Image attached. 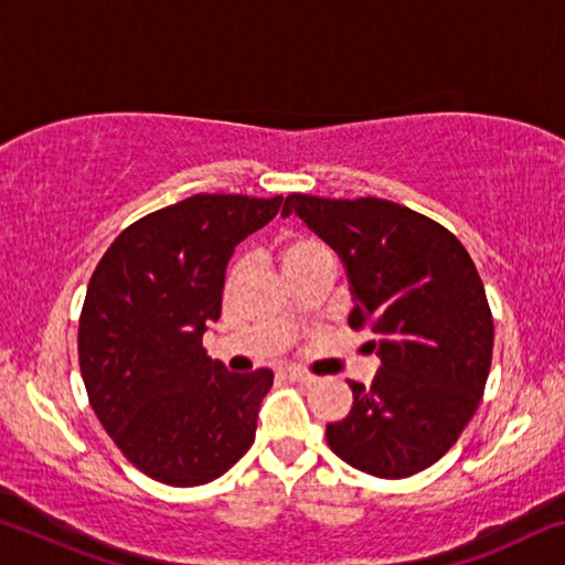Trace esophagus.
Masks as SVG:
<instances>
[{
    "label": "esophagus",
    "mask_w": 565,
    "mask_h": 565,
    "mask_svg": "<svg viewBox=\"0 0 565 565\" xmlns=\"http://www.w3.org/2000/svg\"><path fill=\"white\" fill-rule=\"evenodd\" d=\"M284 376L289 381H299V384H313V381H317V376L309 374V371H301V369H286Z\"/></svg>",
    "instance_id": "34e87169"
}]
</instances>
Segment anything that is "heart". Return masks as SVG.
Instances as JSON below:
<instances>
[{"label":"heart","mask_w":565,"mask_h":565,"mask_svg":"<svg viewBox=\"0 0 565 565\" xmlns=\"http://www.w3.org/2000/svg\"><path fill=\"white\" fill-rule=\"evenodd\" d=\"M323 252H327V246L319 244L317 238L299 236V234L284 236L281 242H279V246H276V256H279V262H281L286 274L294 271V269H299L301 264L311 262L313 256H319ZM238 271H242V262H232V266H228V271H226V286L234 284Z\"/></svg>","instance_id":"heart-1"}]
</instances>
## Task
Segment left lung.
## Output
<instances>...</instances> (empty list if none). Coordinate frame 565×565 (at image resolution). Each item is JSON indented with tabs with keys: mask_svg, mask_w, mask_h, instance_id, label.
Segmentation results:
<instances>
[{
	"mask_svg": "<svg viewBox=\"0 0 565 565\" xmlns=\"http://www.w3.org/2000/svg\"><path fill=\"white\" fill-rule=\"evenodd\" d=\"M299 214L347 264L349 327L371 331L381 356L366 388L349 381V416L327 426L341 461L376 478L434 466L481 404L493 353V317L466 246L434 218L376 196L289 194Z\"/></svg>",
	"mask_w": 565,
	"mask_h": 565,
	"instance_id": "obj_1",
	"label": "left lung"
}]
</instances>
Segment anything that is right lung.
I'll list each match as a JSON object with an SVG mask.
<instances>
[{"instance_id":"add662e5","label":"right lung","mask_w":565,"mask_h":565,"mask_svg":"<svg viewBox=\"0 0 565 565\" xmlns=\"http://www.w3.org/2000/svg\"><path fill=\"white\" fill-rule=\"evenodd\" d=\"M281 196L194 194L141 216L94 269L79 317V369L94 414L127 461L189 489L226 473L256 436L274 371L232 374L202 347L222 317L236 244Z\"/></svg>"}]
</instances>
